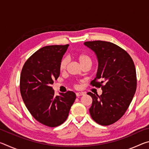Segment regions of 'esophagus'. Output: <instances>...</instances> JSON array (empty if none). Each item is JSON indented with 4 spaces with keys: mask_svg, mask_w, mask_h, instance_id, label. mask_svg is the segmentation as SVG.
I'll list each match as a JSON object with an SVG mask.
<instances>
[{
    "mask_svg": "<svg viewBox=\"0 0 149 149\" xmlns=\"http://www.w3.org/2000/svg\"><path fill=\"white\" fill-rule=\"evenodd\" d=\"M75 95H76L77 97H80V96H82V95H84L85 93H83V92H78L75 93Z\"/></svg>",
    "mask_w": 149,
    "mask_h": 149,
    "instance_id": "1",
    "label": "esophagus"
}]
</instances>
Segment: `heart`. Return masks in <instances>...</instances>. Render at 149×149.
<instances>
[{"label":"heart","mask_w":149,"mask_h":149,"mask_svg":"<svg viewBox=\"0 0 149 149\" xmlns=\"http://www.w3.org/2000/svg\"><path fill=\"white\" fill-rule=\"evenodd\" d=\"M77 60L81 65L84 64L85 62H91V58L88 56V55L85 54H81L79 55H78ZM68 62H69V60L68 58L66 57L63 58L60 62V65H59L60 70H61V71L64 70L65 69V68H66L68 64Z\"/></svg>","instance_id":"1"}]
</instances>
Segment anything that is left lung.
I'll use <instances>...</instances> for the list:
<instances>
[{
	"label": "left lung",
	"instance_id": "left-lung-1",
	"mask_svg": "<svg viewBox=\"0 0 149 149\" xmlns=\"http://www.w3.org/2000/svg\"><path fill=\"white\" fill-rule=\"evenodd\" d=\"M84 45L95 52L99 64L96 77L91 84L102 90L100 96L87 93L93 99L91 116L100 125H109L122 117L135 95L137 77L134 63L125 50L112 42L94 41ZM98 79L100 82L95 81Z\"/></svg>",
	"mask_w": 149,
	"mask_h": 149
}]
</instances>
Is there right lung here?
Instances as JSON below:
<instances>
[{
    "instance_id": "obj_1",
    "label": "right lung",
    "mask_w": 149,
    "mask_h": 149,
    "mask_svg": "<svg viewBox=\"0 0 149 149\" xmlns=\"http://www.w3.org/2000/svg\"><path fill=\"white\" fill-rule=\"evenodd\" d=\"M69 45L41 48L29 58L20 76V93L27 110L35 120L49 127L66 120L76 95L72 91L54 95L51 85L59 77L60 62Z\"/></svg>"
}]
</instances>
